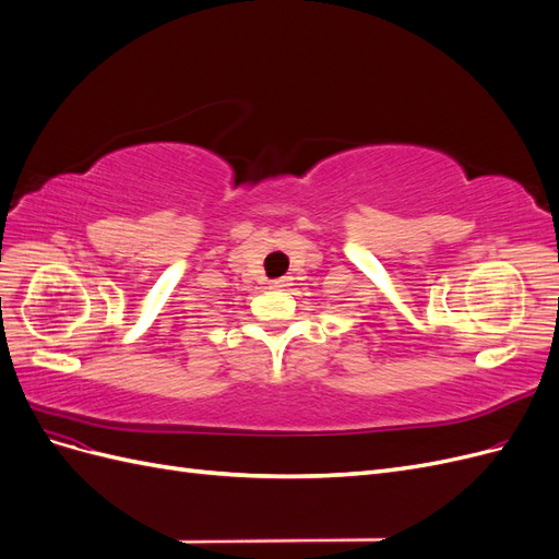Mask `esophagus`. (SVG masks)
I'll return each mask as SVG.
<instances>
[{
	"label": "esophagus",
	"mask_w": 559,
	"mask_h": 559,
	"mask_svg": "<svg viewBox=\"0 0 559 559\" xmlns=\"http://www.w3.org/2000/svg\"><path fill=\"white\" fill-rule=\"evenodd\" d=\"M289 284H292V277H280L273 282L275 289H284V286H289Z\"/></svg>",
	"instance_id": "esophagus-1"
}]
</instances>
